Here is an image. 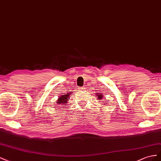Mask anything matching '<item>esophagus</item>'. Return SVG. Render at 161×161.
<instances>
[{
	"instance_id": "esophagus-1",
	"label": "esophagus",
	"mask_w": 161,
	"mask_h": 161,
	"mask_svg": "<svg viewBox=\"0 0 161 161\" xmlns=\"http://www.w3.org/2000/svg\"><path fill=\"white\" fill-rule=\"evenodd\" d=\"M85 89V88H81V90H84Z\"/></svg>"
}]
</instances>
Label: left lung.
Wrapping results in <instances>:
<instances>
[{
  "instance_id": "8db88e82",
  "label": "left lung",
  "mask_w": 161,
  "mask_h": 161,
  "mask_svg": "<svg viewBox=\"0 0 161 161\" xmlns=\"http://www.w3.org/2000/svg\"><path fill=\"white\" fill-rule=\"evenodd\" d=\"M97 94H96V96H98V99L97 100H102V99H103V95L102 94H100V93H96ZM105 104H107V103H105Z\"/></svg>"
}]
</instances>
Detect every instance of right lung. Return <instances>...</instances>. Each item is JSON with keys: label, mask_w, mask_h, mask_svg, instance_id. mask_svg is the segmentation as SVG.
<instances>
[{"label": "right lung", "mask_w": 161, "mask_h": 161, "mask_svg": "<svg viewBox=\"0 0 161 161\" xmlns=\"http://www.w3.org/2000/svg\"><path fill=\"white\" fill-rule=\"evenodd\" d=\"M71 93L69 92L65 94H62L61 96H59V98L57 100V102H56L58 105H63L65 106V104L67 103L69 101V95H71Z\"/></svg>", "instance_id": "1"}]
</instances>
